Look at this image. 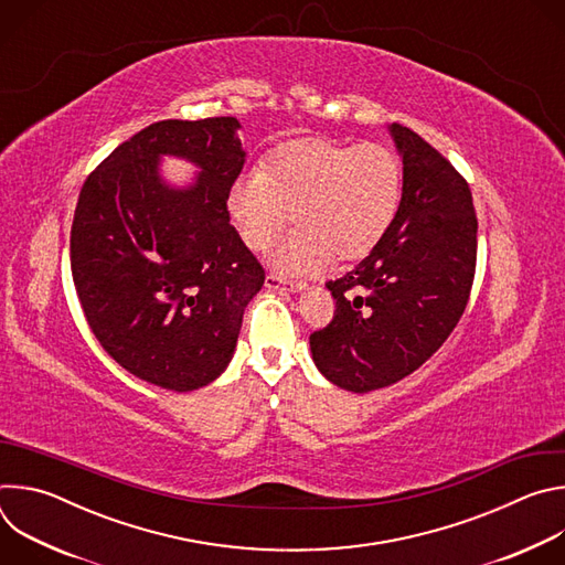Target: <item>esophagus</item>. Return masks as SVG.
<instances>
[{"label":"esophagus","mask_w":565,"mask_h":565,"mask_svg":"<svg viewBox=\"0 0 565 565\" xmlns=\"http://www.w3.org/2000/svg\"><path fill=\"white\" fill-rule=\"evenodd\" d=\"M266 288L277 290V292H299V290L306 288V281H286L284 277L270 273V275L266 277Z\"/></svg>","instance_id":"34e87169"}]
</instances>
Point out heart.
I'll list each match as a JSON object with an SVG mask.
<instances>
[{"mask_svg": "<svg viewBox=\"0 0 565 565\" xmlns=\"http://www.w3.org/2000/svg\"><path fill=\"white\" fill-rule=\"evenodd\" d=\"M399 199L402 160L391 147L301 138L279 147L264 172L241 177L227 194V212L257 253L275 244L292 212L299 227L275 255V266L310 273L333 257L369 255L388 232Z\"/></svg>", "mask_w": 565, "mask_h": 565, "instance_id": "1", "label": "heart"}]
</instances>
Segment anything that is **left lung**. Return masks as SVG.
Wrapping results in <instances>:
<instances>
[{"instance_id":"left-lung-1","label":"left lung","mask_w":565,"mask_h":565,"mask_svg":"<svg viewBox=\"0 0 565 565\" xmlns=\"http://www.w3.org/2000/svg\"><path fill=\"white\" fill-rule=\"evenodd\" d=\"M402 199L380 244L329 281L333 321L310 335L319 373L369 393L420 369L456 329L476 270V212L467 181L416 131L391 125Z\"/></svg>"}]
</instances>
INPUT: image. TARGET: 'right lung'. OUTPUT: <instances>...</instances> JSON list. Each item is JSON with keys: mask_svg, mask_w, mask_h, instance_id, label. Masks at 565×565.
Returning a JSON list of instances; mask_svg holds the SVG:
<instances>
[{"mask_svg": "<svg viewBox=\"0 0 565 565\" xmlns=\"http://www.w3.org/2000/svg\"><path fill=\"white\" fill-rule=\"evenodd\" d=\"M236 118L160 120L118 145L79 192L71 273L103 349L131 375L194 391L230 364L264 268L230 225L227 194L244 170ZM202 172L170 186L159 158Z\"/></svg>", "mask_w": 565, "mask_h": 565, "instance_id": "right-lung-1", "label": "right lung"}]
</instances>
